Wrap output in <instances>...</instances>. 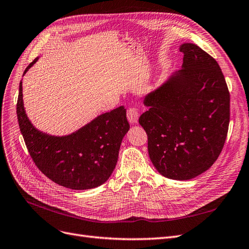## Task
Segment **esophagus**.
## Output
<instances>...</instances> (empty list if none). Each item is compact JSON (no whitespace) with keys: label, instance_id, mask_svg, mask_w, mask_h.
I'll return each instance as SVG.
<instances>
[{"label":"esophagus","instance_id":"1","mask_svg":"<svg viewBox=\"0 0 249 249\" xmlns=\"http://www.w3.org/2000/svg\"><path fill=\"white\" fill-rule=\"evenodd\" d=\"M126 117L131 124H137L139 118L138 110L136 108H129L126 111Z\"/></svg>","mask_w":249,"mask_h":249}]
</instances>
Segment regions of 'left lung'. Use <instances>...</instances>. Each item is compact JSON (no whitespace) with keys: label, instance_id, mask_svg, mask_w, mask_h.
Masks as SVG:
<instances>
[{"label":"left lung","instance_id":"obj_1","mask_svg":"<svg viewBox=\"0 0 249 249\" xmlns=\"http://www.w3.org/2000/svg\"><path fill=\"white\" fill-rule=\"evenodd\" d=\"M182 70L144 97L139 117L152 163L162 176L187 180L208 170L223 148L230 91L219 64L196 44L184 43Z\"/></svg>","mask_w":249,"mask_h":249}]
</instances>
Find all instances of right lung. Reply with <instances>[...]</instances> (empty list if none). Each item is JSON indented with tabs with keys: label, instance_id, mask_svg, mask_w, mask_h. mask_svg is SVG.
I'll return each mask as SVG.
<instances>
[{
	"label": "right lung",
	"instance_id": "right-lung-1",
	"mask_svg": "<svg viewBox=\"0 0 249 249\" xmlns=\"http://www.w3.org/2000/svg\"><path fill=\"white\" fill-rule=\"evenodd\" d=\"M37 61L28 65L24 74ZM22 83L17 104L20 133L38 169L53 182L73 190L92 189L110 178L118 159L120 144L130 124L124 107L97 116L71 135L51 136L35 129L22 102Z\"/></svg>",
	"mask_w": 249,
	"mask_h": 249
}]
</instances>
